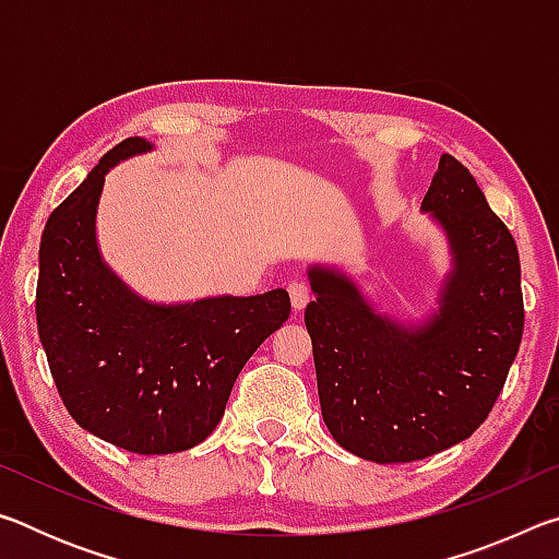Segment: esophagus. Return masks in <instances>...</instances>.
Returning a JSON list of instances; mask_svg holds the SVG:
<instances>
[{"instance_id":"34e87169","label":"esophagus","mask_w":559,"mask_h":559,"mask_svg":"<svg viewBox=\"0 0 559 559\" xmlns=\"http://www.w3.org/2000/svg\"><path fill=\"white\" fill-rule=\"evenodd\" d=\"M288 293H290V306H293V310H296V313H300V310L306 308L308 300H310L308 283H306V281H290V283H288Z\"/></svg>"}]
</instances>
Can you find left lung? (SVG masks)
I'll return each instance as SVG.
<instances>
[{
	"instance_id": "1",
	"label": "left lung",
	"mask_w": 559,
	"mask_h": 559,
	"mask_svg": "<svg viewBox=\"0 0 559 559\" xmlns=\"http://www.w3.org/2000/svg\"><path fill=\"white\" fill-rule=\"evenodd\" d=\"M421 212L449 251L427 313H382L330 263L306 271L323 421L340 447L374 463L419 461L468 439L493 409L523 337L515 239L456 157L441 155Z\"/></svg>"
}]
</instances>
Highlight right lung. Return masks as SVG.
Returning <instances> with one entry per match:
<instances>
[{"label":"right lung","instance_id":"1","mask_svg":"<svg viewBox=\"0 0 559 559\" xmlns=\"http://www.w3.org/2000/svg\"><path fill=\"white\" fill-rule=\"evenodd\" d=\"M153 150L145 138L122 140L51 212L36 286L39 337L66 409L93 437L143 456L210 437L243 365L290 316L283 288L157 302L108 266L96 229L106 175Z\"/></svg>","mask_w":559,"mask_h":559}]
</instances>
